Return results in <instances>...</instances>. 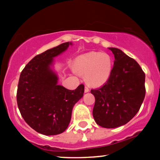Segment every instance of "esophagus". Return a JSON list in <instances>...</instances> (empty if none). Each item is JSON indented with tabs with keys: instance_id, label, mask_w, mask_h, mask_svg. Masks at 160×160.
<instances>
[{
	"instance_id": "34e87169",
	"label": "esophagus",
	"mask_w": 160,
	"mask_h": 160,
	"mask_svg": "<svg viewBox=\"0 0 160 160\" xmlns=\"http://www.w3.org/2000/svg\"><path fill=\"white\" fill-rule=\"evenodd\" d=\"M89 91V87H87V86H85V88H84V92H88Z\"/></svg>"
}]
</instances>
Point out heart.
Wrapping results in <instances>:
<instances>
[{
    "label": "heart",
    "mask_w": 160,
    "mask_h": 160,
    "mask_svg": "<svg viewBox=\"0 0 160 160\" xmlns=\"http://www.w3.org/2000/svg\"><path fill=\"white\" fill-rule=\"evenodd\" d=\"M74 68L78 73L86 74L89 84L100 85L108 79L112 64L108 54L92 52L78 56L74 62Z\"/></svg>",
    "instance_id": "1"
}]
</instances>
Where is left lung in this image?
Here are the masks:
<instances>
[{"label":"left lung","instance_id":"1","mask_svg":"<svg viewBox=\"0 0 160 160\" xmlns=\"http://www.w3.org/2000/svg\"><path fill=\"white\" fill-rule=\"evenodd\" d=\"M111 75L103 86L91 89L95 96L93 117L98 125L115 128L130 122L138 112L146 95L145 73L134 59L117 48Z\"/></svg>","mask_w":160,"mask_h":160}]
</instances>
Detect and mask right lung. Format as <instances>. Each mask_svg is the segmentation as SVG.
Here are the masks:
<instances>
[{
  "instance_id": "add662e5",
  "label": "right lung",
  "mask_w": 160,
  "mask_h": 160,
  "mask_svg": "<svg viewBox=\"0 0 160 160\" xmlns=\"http://www.w3.org/2000/svg\"><path fill=\"white\" fill-rule=\"evenodd\" d=\"M65 42L38 54L21 72L17 101L22 117L34 130L45 135H58L66 130L74 105L83 97L84 84L70 90L58 84L52 71L54 57L71 45Z\"/></svg>"
}]
</instances>
